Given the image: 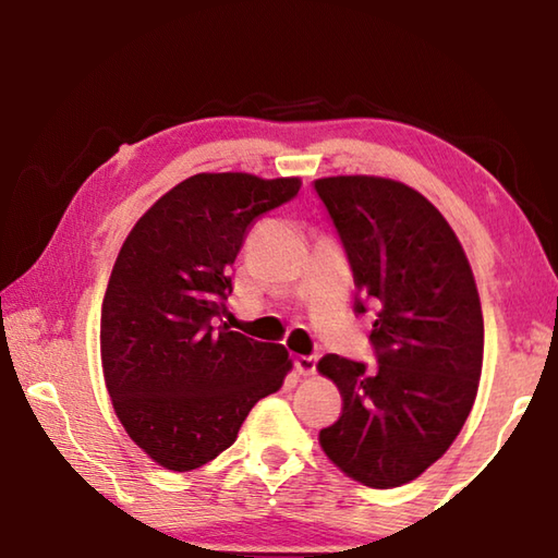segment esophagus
I'll return each mask as SVG.
<instances>
[{
    "mask_svg": "<svg viewBox=\"0 0 558 558\" xmlns=\"http://www.w3.org/2000/svg\"><path fill=\"white\" fill-rule=\"evenodd\" d=\"M317 362L319 356L310 354V356H295V369L302 374V376H313L317 372Z\"/></svg>",
    "mask_w": 558,
    "mask_h": 558,
    "instance_id": "obj_1",
    "label": "esophagus"
}]
</instances>
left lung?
I'll return each mask as SVG.
<instances>
[{
    "label": "left lung",
    "mask_w": 558,
    "mask_h": 558,
    "mask_svg": "<svg viewBox=\"0 0 558 558\" xmlns=\"http://www.w3.org/2000/svg\"><path fill=\"white\" fill-rule=\"evenodd\" d=\"M315 192L354 272V310H374L376 366L325 354L342 393L319 430L327 458L389 489L430 468L462 428L483 372L485 325L465 251L426 196L393 179L327 177Z\"/></svg>",
    "instance_id": "8db88e82"
}]
</instances>
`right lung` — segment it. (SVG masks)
<instances>
[{
    "mask_svg": "<svg viewBox=\"0 0 558 558\" xmlns=\"http://www.w3.org/2000/svg\"><path fill=\"white\" fill-rule=\"evenodd\" d=\"M298 192V177L194 174L122 243L100 310L102 374L128 436L167 470L221 456L253 405L286 381V347L216 319L248 226Z\"/></svg>",
    "mask_w": 558,
    "mask_h": 558,
    "instance_id": "add662e5",
    "label": "right lung"
}]
</instances>
